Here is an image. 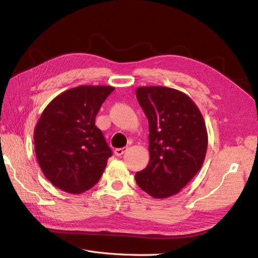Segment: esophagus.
Returning a JSON list of instances; mask_svg holds the SVG:
<instances>
[{
    "instance_id": "1",
    "label": "esophagus",
    "mask_w": 258,
    "mask_h": 258,
    "mask_svg": "<svg viewBox=\"0 0 258 258\" xmlns=\"http://www.w3.org/2000/svg\"><path fill=\"white\" fill-rule=\"evenodd\" d=\"M128 150V147H120V148H116V150L114 151L115 155L116 156H121L124 152H126Z\"/></svg>"
}]
</instances>
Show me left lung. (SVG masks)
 Listing matches in <instances>:
<instances>
[{
  "instance_id": "8db88e82",
  "label": "left lung",
  "mask_w": 258,
  "mask_h": 258,
  "mask_svg": "<svg viewBox=\"0 0 258 258\" xmlns=\"http://www.w3.org/2000/svg\"><path fill=\"white\" fill-rule=\"evenodd\" d=\"M136 93L150 129V162L136 173V182L150 196L168 198L181 191L204 165L206 122L198 106L182 91L147 86Z\"/></svg>"
}]
</instances>
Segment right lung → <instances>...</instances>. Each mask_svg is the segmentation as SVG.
I'll list each match as a JSON object with an SVG mask.
<instances>
[{"instance_id":"right-lung-1","label":"right lung","mask_w":258,"mask_h":258,"mask_svg":"<svg viewBox=\"0 0 258 258\" xmlns=\"http://www.w3.org/2000/svg\"><path fill=\"white\" fill-rule=\"evenodd\" d=\"M112 86H79L45 107L34 129L35 155L57 188L82 194L102 176L112 150L95 119Z\"/></svg>"}]
</instances>
